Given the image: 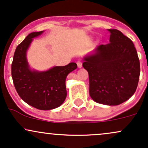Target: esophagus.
Wrapping results in <instances>:
<instances>
[{
  "label": "esophagus",
  "mask_w": 148,
  "mask_h": 148,
  "mask_svg": "<svg viewBox=\"0 0 148 148\" xmlns=\"http://www.w3.org/2000/svg\"><path fill=\"white\" fill-rule=\"evenodd\" d=\"M77 66L79 68H81L82 66V62L81 60H78L77 62Z\"/></svg>",
  "instance_id": "34e87169"
}]
</instances>
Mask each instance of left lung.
Here are the masks:
<instances>
[{"label": "left lung", "mask_w": 148, "mask_h": 148, "mask_svg": "<svg viewBox=\"0 0 148 148\" xmlns=\"http://www.w3.org/2000/svg\"><path fill=\"white\" fill-rule=\"evenodd\" d=\"M110 43L100 45L84 58L89 75V94L98 103L118 105L136 92L140 61L131 40L117 29H109Z\"/></svg>", "instance_id": "obj_1"}]
</instances>
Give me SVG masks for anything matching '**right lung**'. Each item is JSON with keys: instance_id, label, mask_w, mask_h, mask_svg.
Returning <instances> with one entry per match:
<instances>
[{"instance_id": "obj_1", "label": "right lung", "mask_w": 148, "mask_h": 148, "mask_svg": "<svg viewBox=\"0 0 148 148\" xmlns=\"http://www.w3.org/2000/svg\"><path fill=\"white\" fill-rule=\"evenodd\" d=\"M43 32L29 34L17 45L12 63V77L17 93L25 103L38 110H49L64 103L66 97V78L77 65L71 62L45 71L32 70L27 60V50L32 38Z\"/></svg>"}]
</instances>
